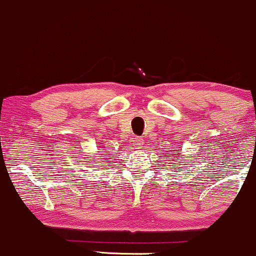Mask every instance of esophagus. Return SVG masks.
I'll list each match as a JSON object with an SVG mask.
<instances>
[{"mask_svg":"<svg viewBox=\"0 0 256 256\" xmlns=\"http://www.w3.org/2000/svg\"><path fill=\"white\" fill-rule=\"evenodd\" d=\"M132 142H133V145L134 146L139 148V146H142V144H144V139H142V138H140V136H134Z\"/></svg>","mask_w":256,"mask_h":256,"instance_id":"34e87169","label":"esophagus"}]
</instances>
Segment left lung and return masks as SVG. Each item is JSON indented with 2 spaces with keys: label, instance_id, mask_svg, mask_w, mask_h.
<instances>
[{
  "label": "left lung",
  "instance_id": "obj_1",
  "mask_svg": "<svg viewBox=\"0 0 256 256\" xmlns=\"http://www.w3.org/2000/svg\"><path fill=\"white\" fill-rule=\"evenodd\" d=\"M178 162H179V163H182V160H178Z\"/></svg>",
  "mask_w": 256,
  "mask_h": 256
}]
</instances>
